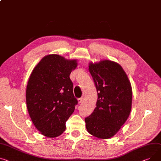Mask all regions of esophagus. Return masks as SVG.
<instances>
[{"label": "esophagus", "mask_w": 161, "mask_h": 161, "mask_svg": "<svg viewBox=\"0 0 161 161\" xmlns=\"http://www.w3.org/2000/svg\"><path fill=\"white\" fill-rule=\"evenodd\" d=\"M83 99L82 98L78 99V102L79 103H81V102H83Z\"/></svg>", "instance_id": "1"}]
</instances>
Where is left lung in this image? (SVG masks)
<instances>
[{"label": "left lung", "instance_id": "left-lung-1", "mask_svg": "<svg viewBox=\"0 0 161 161\" xmlns=\"http://www.w3.org/2000/svg\"><path fill=\"white\" fill-rule=\"evenodd\" d=\"M98 92L96 107L85 119L87 131L101 139L113 137L130 116L132 106V87L122 66L104 59L89 63Z\"/></svg>", "mask_w": 161, "mask_h": 161}]
</instances>
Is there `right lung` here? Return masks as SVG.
Returning a JSON list of instances; mask_svg holds the SVG:
<instances>
[{
	"label": "right lung",
	"instance_id": "right-lung-1",
	"mask_svg": "<svg viewBox=\"0 0 161 161\" xmlns=\"http://www.w3.org/2000/svg\"><path fill=\"white\" fill-rule=\"evenodd\" d=\"M77 66L76 59L48 54L32 70L26 86V106L32 122L42 135L55 138L66 130V122L78 103L69 77Z\"/></svg>",
	"mask_w": 161,
	"mask_h": 161
}]
</instances>
